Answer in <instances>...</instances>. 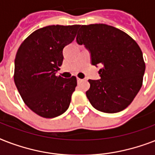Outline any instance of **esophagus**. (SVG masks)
<instances>
[{"label":"esophagus","instance_id":"esophagus-1","mask_svg":"<svg viewBox=\"0 0 155 155\" xmlns=\"http://www.w3.org/2000/svg\"><path fill=\"white\" fill-rule=\"evenodd\" d=\"M82 80H81V79H80V78H77V83H78V84H79L80 82H81Z\"/></svg>","mask_w":155,"mask_h":155}]
</instances>
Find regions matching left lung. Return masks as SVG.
<instances>
[{
	"mask_svg": "<svg viewBox=\"0 0 155 155\" xmlns=\"http://www.w3.org/2000/svg\"><path fill=\"white\" fill-rule=\"evenodd\" d=\"M76 42L89 51L91 63L101 66L100 80H89L86 96L93 108L107 113L124 110L142 87L145 73L137 42L117 28L106 24L80 25Z\"/></svg>",
	"mask_w": 155,
	"mask_h": 155,
	"instance_id": "obj_1",
	"label": "left lung"
}]
</instances>
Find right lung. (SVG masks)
<instances>
[{"label":"right lung","mask_w":155,"mask_h":155,"mask_svg":"<svg viewBox=\"0 0 155 155\" xmlns=\"http://www.w3.org/2000/svg\"><path fill=\"white\" fill-rule=\"evenodd\" d=\"M80 25H48L21 44L14 60V83L25 104L38 115L53 118L65 113L77 85L75 76H56L63 51L75 39Z\"/></svg>","instance_id":"obj_1"}]
</instances>
